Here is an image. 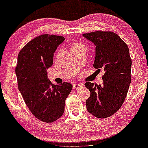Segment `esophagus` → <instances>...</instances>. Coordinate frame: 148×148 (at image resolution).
I'll return each instance as SVG.
<instances>
[{"label": "esophagus", "instance_id": "34e87169", "mask_svg": "<svg viewBox=\"0 0 148 148\" xmlns=\"http://www.w3.org/2000/svg\"><path fill=\"white\" fill-rule=\"evenodd\" d=\"M81 86H82V84H77V83L73 84V88H74V89H79Z\"/></svg>", "mask_w": 148, "mask_h": 148}]
</instances>
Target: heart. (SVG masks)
<instances>
[{
  "label": "heart",
  "instance_id": "b5f03b06",
  "mask_svg": "<svg viewBox=\"0 0 148 148\" xmlns=\"http://www.w3.org/2000/svg\"><path fill=\"white\" fill-rule=\"evenodd\" d=\"M77 45H78V44H74V45H72V46H71V48H72V47H74V46H77Z\"/></svg>",
  "mask_w": 148,
  "mask_h": 148
}]
</instances>
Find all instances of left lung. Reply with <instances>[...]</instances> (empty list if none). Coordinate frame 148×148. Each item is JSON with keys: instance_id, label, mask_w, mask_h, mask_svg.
Wrapping results in <instances>:
<instances>
[{"instance_id": "left-lung-1", "label": "left lung", "mask_w": 148, "mask_h": 148, "mask_svg": "<svg viewBox=\"0 0 148 148\" xmlns=\"http://www.w3.org/2000/svg\"><path fill=\"white\" fill-rule=\"evenodd\" d=\"M83 36L96 46L94 67L104 71L102 85L84 84L91 93L86 101V109L97 118H107L120 110L129 89L132 66L129 48L112 31L99 30Z\"/></svg>"}]
</instances>
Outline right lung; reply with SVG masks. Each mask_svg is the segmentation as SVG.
Here are the masks:
<instances>
[{"label": "right lung", "mask_w": 148, "mask_h": 148, "mask_svg": "<svg viewBox=\"0 0 148 148\" xmlns=\"http://www.w3.org/2000/svg\"><path fill=\"white\" fill-rule=\"evenodd\" d=\"M64 37L43 34L27 43L18 55L16 74L18 86L30 112L44 122H53L64 112L65 100L72 89L68 82L53 84L47 69Z\"/></svg>", "instance_id": "right-lung-1"}]
</instances>
